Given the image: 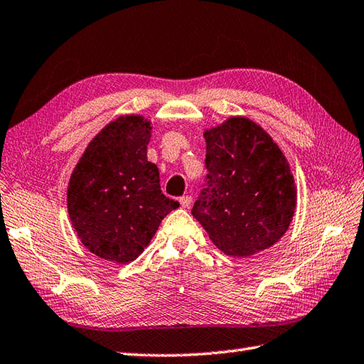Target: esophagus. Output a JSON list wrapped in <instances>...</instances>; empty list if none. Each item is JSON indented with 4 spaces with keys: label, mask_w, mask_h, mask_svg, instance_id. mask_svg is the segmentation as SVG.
<instances>
[{
    "label": "esophagus",
    "mask_w": 364,
    "mask_h": 364,
    "mask_svg": "<svg viewBox=\"0 0 364 364\" xmlns=\"http://www.w3.org/2000/svg\"><path fill=\"white\" fill-rule=\"evenodd\" d=\"M179 202H181V205L183 207V208H188L191 203H193V198L190 196V194H187V196H182L181 199H179Z\"/></svg>",
    "instance_id": "esophagus-1"
}]
</instances>
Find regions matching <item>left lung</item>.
I'll return each instance as SVG.
<instances>
[{
    "instance_id": "left-lung-1",
    "label": "left lung",
    "mask_w": 364,
    "mask_h": 364,
    "mask_svg": "<svg viewBox=\"0 0 364 364\" xmlns=\"http://www.w3.org/2000/svg\"><path fill=\"white\" fill-rule=\"evenodd\" d=\"M203 137L208 174L191 215L225 255L244 258L269 249L287 232L296 207L286 156L245 117H230Z\"/></svg>"
}]
</instances>
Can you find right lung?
Here are the masks:
<instances>
[{"instance_id":"add662e5","label":"right lung","mask_w":364,"mask_h":364,"mask_svg":"<svg viewBox=\"0 0 364 364\" xmlns=\"http://www.w3.org/2000/svg\"><path fill=\"white\" fill-rule=\"evenodd\" d=\"M151 122L122 115L108 123L75 165L68 213L80 241L102 259L128 264L151 241L179 202L161 190L159 168L148 162Z\"/></svg>"}]
</instances>
